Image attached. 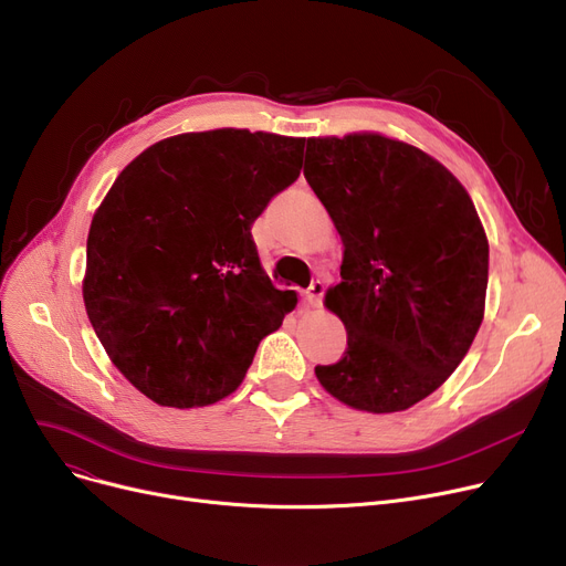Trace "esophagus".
Returning a JSON list of instances; mask_svg holds the SVG:
<instances>
[{
    "instance_id": "obj_1",
    "label": "esophagus",
    "mask_w": 566,
    "mask_h": 566,
    "mask_svg": "<svg viewBox=\"0 0 566 566\" xmlns=\"http://www.w3.org/2000/svg\"><path fill=\"white\" fill-rule=\"evenodd\" d=\"M323 293H325V284H323L321 280H314V282L307 286V291H305V303L312 305V307L321 305Z\"/></svg>"
}]
</instances>
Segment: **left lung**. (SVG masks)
Returning a JSON list of instances; mask_svg holds the SVG:
<instances>
[{"label":"left lung","mask_w":566,"mask_h":566,"mask_svg":"<svg viewBox=\"0 0 566 566\" xmlns=\"http://www.w3.org/2000/svg\"><path fill=\"white\" fill-rule=\"evenodd\" d=\"M305 178L344 243L325 307L346 350L316 378L342 403L399 412L450 378L484 318L489 241L438 160L378 133L307 139Z\"/></svg>","instance_id":"8db88e82"}]
</instances>
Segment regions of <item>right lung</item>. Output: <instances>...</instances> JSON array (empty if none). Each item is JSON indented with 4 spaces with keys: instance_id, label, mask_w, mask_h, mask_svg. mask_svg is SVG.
I'll use <instances>...</instances> for the list:
<instances>
[{
    "instance_id": "right-lung-1",
    "label": "right lung",
    "mask_w": 566,
    "mask_h": 566,
    "mask_svg": "<svg viewBox=\"0 0 566 566\" xmlns=\"http://www.w3.org/2000/svg\"><path fill=\"white\" fill-rule=\"evenodd\" d=\"M305 139L220 128L148 146L98 206L84 307L109 360L151 401L231 395L298 295L263 273L252 224L301 176Z\"/></svg>"
}]
</instances>
